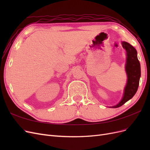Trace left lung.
Masks as SVG:
<instances>
[{
	"label": "left lung",
	"mask_w": 150,
	"mask_h": 150,
	"mask_svg": "<svg viewBox=\"0 0 150 150\" xmlns=\"http://www.w3.org/2000/svg\"><path fill=\"white\" fill-rule=\"evenodd\" d=\"M122 46L125 49L127 54L126 71L128 76V81L122 100L117 105L112 108L121 106L134 96L138 90L141 76V67L139 61L138 59L137 50L126 42H122Z\"/></svg>",
	"instance_id": "left-lung-1"
}]
</instances>
